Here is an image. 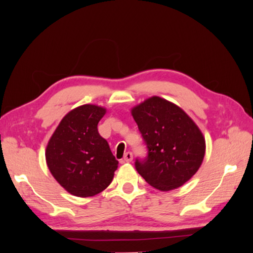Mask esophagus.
<instances>
[{
	"instance_id": "obj_1",
	"label": "esophagus",
	"mask_w": 253,
	"mask_h": 253,
	"mask_svg": "<svg viewBox=\"0 0 253 253\" xmlns=\"http://www.w3.org/2000/svg\"><path fill=\"white\" fill-rule=\"evenodd\" d=\"M132 159H133L132 152H126L124 158H122V163H131Z\"/></svg>"
}]
</instances>
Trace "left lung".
<instances>
[{
  "instance_id": "obj_1",
  "label": "left lung",
  "mask_w": 253,
  "mask_h": 253,
  "mask_svg": "<svg viewBox=\"0 0 253 253\" xmlns=\"http://www.w3.org/2000/svg\"><path fill=\"white\" fill-rule=\"evenodd\" d=\"M148 155L135 168L152 187L170 191L182 186L200 169L205 138L194 121L177 105L152 97L132 110Z\"/></svg>"
}]
</instances>
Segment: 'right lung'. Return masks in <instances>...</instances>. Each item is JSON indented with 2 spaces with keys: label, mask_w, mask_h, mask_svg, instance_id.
<instances>
[{
  "label": "right lung",
  "mask_w": 253,
  "mask_h": 253,
  "mask_svg": "<svg viewBox=\"0 0 253 253\" xmlns=\"http://www.w3.org/2000/svg\"><path fill=\"white\" fill-rule=\"evenodd\" d=\"M105 109L84 104L61 120L45 152L47 167L56 180L75 196L100 193L113 180L118 162L98 132Z\"/></svg>",
  "instance_id": "add662e5"
}]
</instances>
